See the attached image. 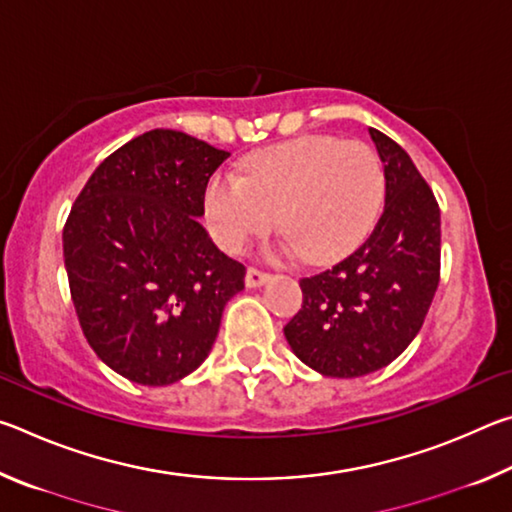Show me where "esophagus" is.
Masks as SVG:
<instances>
[{"mask_svg": "<svg viewBox=\"0 0 512 512\" xmlns=\"http://www.w3.org/2000/svg\"><path fill=\"white\" fill-rule=\"evenodd\" d=\"M268 280H271V275L257 271V268H248V271H246V287L248 289L262 287V284H266Z\"/></svg>", "mask_w": 512, "mask_h": 512, "instance_id": "34e87169", "label": "esophagus"}]
</instances>
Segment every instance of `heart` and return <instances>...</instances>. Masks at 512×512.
Listing matches in <instances>:
<instances>
[{"label": "heart", "instance_id": "b5f03b06", "mask_svg": "<svg viewBox=\"0 0 512 512\" xmlns=\"http://www.w3.org/2000/svg\"><path fill=\"white\" fill-rule=\"evenodd\" d=\"M384 194L386 171L370 144L318 135L255 153L241 176L214 173L203 210L228 253L271 230L277 214L280 232L309 262H332L368 235Z\"/></svg>", "mask_w": 512, "mask_h": 512}]
</instances>
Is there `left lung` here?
<instances>
[{
	"mask_svg": "<svg viewBox=\"0 0 512 512\" xmlns=\"http://www.w3.org/2000/svg\"><path fill=\"white\" fill-rule=\"evenodd\" d=\"M386 171L375 230L339 264L302 277L284 336L323 377L354 379L395 361L427 316L440 277V210L400 144L370 128Z\"/></svg>",
	"mask_w": 512,
	"mask_h": 512,
	"instance_id": "1",
	"label": "left lung"
}]
</instances>
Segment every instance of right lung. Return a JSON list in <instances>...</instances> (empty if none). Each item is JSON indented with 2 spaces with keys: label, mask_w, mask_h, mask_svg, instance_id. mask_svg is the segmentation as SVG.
<instances>
[{
  "label": "right lung",
  "mask_w": 512,
  "mask_h": 512,
  "mask_svg": "<svg viewBox=\"0 0 512 512\" xmlns=\"http://www.w3.org/2000/svg\"><path fill=\"white\" fill-rule=\"evenodd\" d=\"M230 158L178 131H149L103 160L63 230L69 291L85 339L117 375L176 384L201 366L244 264L201 225L203 192Z\"/></svg>",
  "instance_id": "right-lung-1"
}]
</instances>
